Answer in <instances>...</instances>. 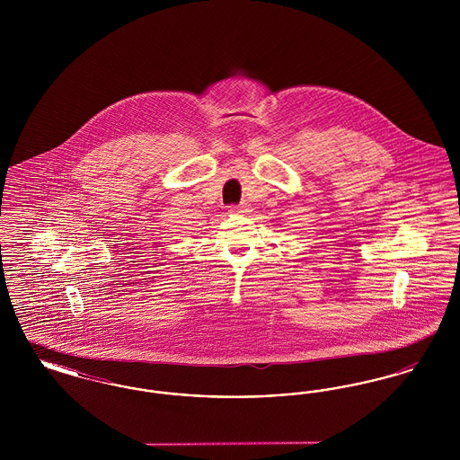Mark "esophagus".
<instances>
[{"label": "esophagus", "instance_id": "34e87169", "mask_svg": "<svg viewBox=\"0 0 460 460\" xmlns=\"http://www.w3.org/2000/svg\"><path fill=\"white\" fill-rule=\"evenodd\" d=\"M231 212H234V214H243V212H248V207H246L244 203H241V205H231Z\"/></svg>", "mask_w": 460, "mask_h": 460}]
</instances>
